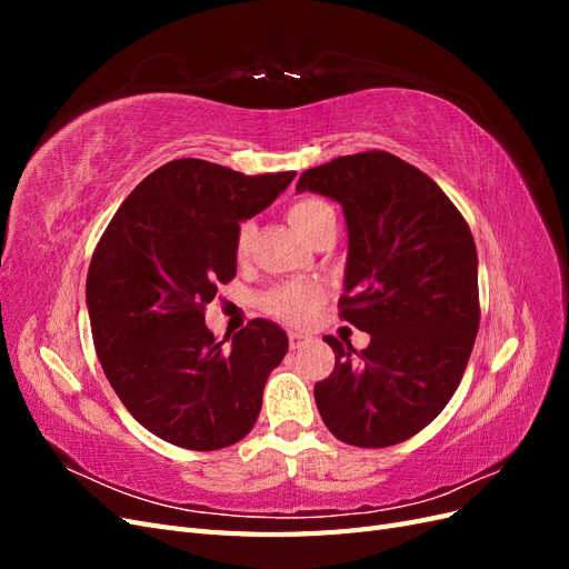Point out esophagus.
<instances>
[{
  "label": "esophagus",
  "instance_id": "obj_1",
  "mask_svg": "<svg viewBox=\"0 0 569 569\" xmlns=\"http://www.w3.org/2000/svg\"><path fill=\"white\" fill-rule=\"evenodd\" d=\"M308 343H311V337H306V335H301V332H291V335H289V347L295 349V351L308 347Z\"/></svg>",
  "mask_w": 569,
  "mask_h": 569
}]
</instances>
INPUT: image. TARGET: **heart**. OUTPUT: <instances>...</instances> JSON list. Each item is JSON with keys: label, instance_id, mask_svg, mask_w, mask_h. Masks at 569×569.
I'll use <instances>...</instances> for the list:
<instances>
[{"label": "heart", "instance_id": "heart-1", "mask_svg": "<svg viewBox=\"0 0 569 569\" xmlns=\"http://www.w3.org/2000/svg\"><path fill=\"white\" fill-rule=\"evenodd\" d=\"M335 216L332 206L318 199V197H301L287 209V218L299 234L306 239L316 232V228L325 218ZM256 237L253 222H242L234 237V253L237 258H244L251 251ZM322 289L313 282H284L266 291L263 297V311L274 320L287 325H306L313 318L316 308L322 303Z\"/></svg>", "mask_w": 569, "mask_h": 569}]
</instances>
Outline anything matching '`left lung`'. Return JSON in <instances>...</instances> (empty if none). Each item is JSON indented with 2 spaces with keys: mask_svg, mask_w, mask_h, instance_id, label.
<instances>
[{
  "mask_svg": "<svg viewBox=\"0 0 569 569\" xmlns=\"http://www.w3.org/2000/svg\"><path fill=\"white\" fill-rule=\"evenodd\" d=\"M297 189L341 203L349 261L339 318L370 335L325 337L335 370L316 385L330 432L360 449L416 437L451 401L479 330L477 249L453 201L389 151L308 168Z\"/></svg>",
  "mask_w": 569,
  "mask_h": 569,
  "instance_id": "8db88e82",
  "label": "left lung"
}]
</instances>
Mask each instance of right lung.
<instances>
[{"label": "right lung", "instance_id": "obj_1", "mask_svg": "<svg viewBox=\"0 0 569 569\" xmlns=\"http://www.w3.org/2000/svg\"><path fill=\"white\" fill-rule=\"evenodd\" d=\"M295 176L170 161L120 203L92 253L88 308L101 368L130 416L180 449L244 439L289 349L263 318L222 347L203 313L237 272L239 220L263 211Z\"/></svg>", "mask_w": 569, "mask_h": 569}]
</instances>
